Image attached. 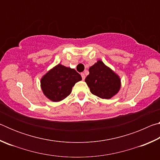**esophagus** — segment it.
<instances>
[{"label":"esophagus","instance_id":"1","mask_svg":"<svg viewBox=\"0 0 160 160\" xmlns=\"http://www.w3.org/2000/svg\"><path fill=\"white\" fill-rule=\"evenodd\" d=\"M81 76H82V78L83 80L85 79V73H81Z\"/></svg>","mask_w":160,"mask_h":160}]
</instances>
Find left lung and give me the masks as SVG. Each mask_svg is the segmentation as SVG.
I'll return each instance as SVG.
<instances>
[{"instance_id":"obj_1","label":"left lung","mask_w":160,"mask_h":160,"mask_svg":"<svg viewBox=\"0 0 160 160\" xmlns=\"http://www.w3.org/2000/svg\"><path fill=\"white\" fill-rule=\"evenodd\" d=\"M89 72L85 81L92 94L99 98L109 99L120 90L121 82L119 75L101 60L92 66Z\"/></svg>"}]
</instances>
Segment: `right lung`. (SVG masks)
<instances>
[{
    "mask_svg": "<svg viewBox=\"0 0 160 160\" xmlns=\"http://www.w3.org/2000/svg\"><path fill=\"white\" fill-rule=\"evenodd\" d=\"M80 80L82 77L75 69L58 63L43 75L40 83L45 97L58 102L66 98L75 84Z\"/></svg>",
    "mask_w": 160,
    "mask_h": 160,
    "instance_id": "obj_1",
    "label": "right lung"
}]
</instances>
